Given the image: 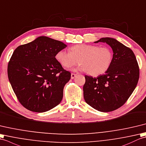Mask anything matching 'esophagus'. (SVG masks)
Returning <instances> with one entry per match:
<instances>
[{"instance_id": "34e87169", "label": "esophagus", "mask_w": 146, "mask_h": 146, "mask_svg": "<svg viewBox=\"0 0 146 146\" xmlns=\"http://www.w3.org/2000/svg\"><path fill=\"white\" fill-rule=\"evenodd\" d=\"M76 75H77V74H74V73H72V74H71V79H74V77H75L76 76Z\"/></svg>"}]
</instances>
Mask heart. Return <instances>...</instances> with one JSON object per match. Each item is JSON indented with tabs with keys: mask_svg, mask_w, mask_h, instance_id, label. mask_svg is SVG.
<instances>
[{
	"mask_svg": "<svg viewBox=\"0 0 146 146\" xmlns=\"http://www.w3.org/2000/svg\"><path fill=\"white\" fill-rule=\"evenodd\" d=\"M113 53L111 48L99 47L96 45L77 44L66 50L58 51L56 59L61 66L66 69L80 63L77 70L86 71L92 76L105 73L109 69L112 61Z\"/></svg>",
	"mask_w": 146,
	"mask_h": 146,
	"instance_id": "1",
	"label": "heart"
}]
</instances>
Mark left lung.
Wrapping results in <instances>:
<instances>
[{
	"mask_svg": "<svg viewBox=\"0 0 146 146\" xmlns=\"http://www.w3.org/2000/svg\"><path fill=\"white\" fill-rule=\"evenodd\" d=\"M98 42L111 46L112 61L103 75L85 76L84 98L94 109L108 112L121 108L131 96L138 82L139 67L133 51L115 38H101L95 42Z\"/></svg>",
	"mask_w": 146,
	"mask_h": 146,
	"instance_id": "1",
	"label": "left lung"
}]
</instances>
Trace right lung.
Returning <instances> with one entry per match:
<instances>
[{"label": "right lung", "mask_w": 146, "mask_h": 146, "mask_svg": "<svg viewBox=\"0 0 146 146\" xmlns=\"http://www.w3.org/2000/svg\"><path fill=\"white\" fill-rule=\"evenodd\" d=\"M66 47L62 42L41 36L15 48L7 74L15 94L25 108L44 112L59 104L71 74L57 62L56 55Z\"/></svg>", "instance_id": "right-lung-1"}]
</instances>
